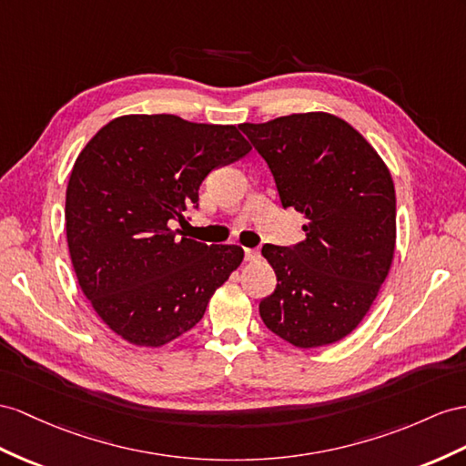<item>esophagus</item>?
<instances>
[{"label":"esophagus","instance_id":"34e87169","mask_svg":"<svg viewBox=\"0 0 466 466\" xmlns=\"http://www.w3.org/2000/svg\"><path fill=\"white\" fill-rule=\"evenodd\" d=\"M244 256H246V259H248V261H254V259H258V256H259L258 248H244Z\"/></svg>","mask_w":466,"mask_h":466}]
</instances>
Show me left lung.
<instances>
[{
    "mask_svg": "<svg viewBox=\"0 0 466 466\" xmlns=\"http://www.w3.org/2000/svg\"><path fill=\"white\" fill-rule=\"evenodd\" d=\"M283 208L305 217V240L261 248L278 288L259 303L266 327L297 349L332 344L360 325L391 268L396 190L376 149L327 112L242 124Z\"/></svg>",
    "mask_w": 466,
    "mask_h": 466,
    "instance_id": "obj_1",
    "label": "left lung"
}]
</instances>
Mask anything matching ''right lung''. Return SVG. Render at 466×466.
Returning a JSON list of instances; mask_svg holds the SVG:
<instances>
[{"mask_svg":"<svg viewBox=\"0 0 466 466\" xmlns=\"http://www.w3.org/2000/svg\"><path fill=\"white\" fill-rule=\"evenodd\" d=\"M252 146L236 126L173 114L112 119L75 161L65 226L82 293L117 337L157 349L193 329L242 264L240 246H207L171 226L198 187Z\"/></svg>","mask_w":466,"mask_h":466,"instance_id":"right-lung-1","label":"right lung"}]
</instances>
